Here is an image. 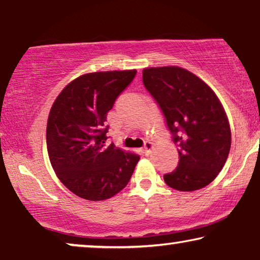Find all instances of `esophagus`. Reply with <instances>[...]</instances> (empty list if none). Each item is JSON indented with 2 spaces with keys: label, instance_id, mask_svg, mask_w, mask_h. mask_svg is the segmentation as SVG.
<instances>
[{
  "label": "esophagus",
  "instance_id": "1",
  "mask_svg": "<svg viewBox=\"0 0 260 260\" xmlns=\"http://www.w3.org/2000/svg\"><path fill=\"white\" fill-rule=\"evenodd\" d=\"M153 148V142L152 141H146L144 145V152L146 155H148L151 153V149Z\"/></svg>",
  "mask_w": 260,
  "mask_h": 260
}]
</instances>
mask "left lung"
Returning a JSON list of instances; mask_svg holds the SVG:
<instances>
[{
    "label": "left lung",
    "instance_id": "left-lung-1",
    "mask_svg": "<svg viewBox=\"0 0 260 260\" xmlns=\"http://www.w3.org/2000/svg\"><path fill=\"white\" fill-rule=\"evenodd\" d=\"M142 82L178 147V166L164 180L178 191L207 186L222 170L231 148V129L217 95L198 76L172 66L144 69Z\"/></svg>",
    "mask_w": 260,
    "mask_h": 260
}]
</instances>
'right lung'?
<instances>
[{"mask_svg":"<svg viewBox=\"0 0 260 260\" xmlns=\"http://www.w3.org/2000/svg\"><path fill=\"white\" fill-rule=\"evenodd\" d=\"M137 71L98 72L75 79L58 94L47 123L50 164L80 198L105 200L126 187L140 156L106 146L107 113Z\"/></svg>","mask_w":260,"mask_h":260,"instance_id":"add662e5","label":"right lung"}]
</instances>
